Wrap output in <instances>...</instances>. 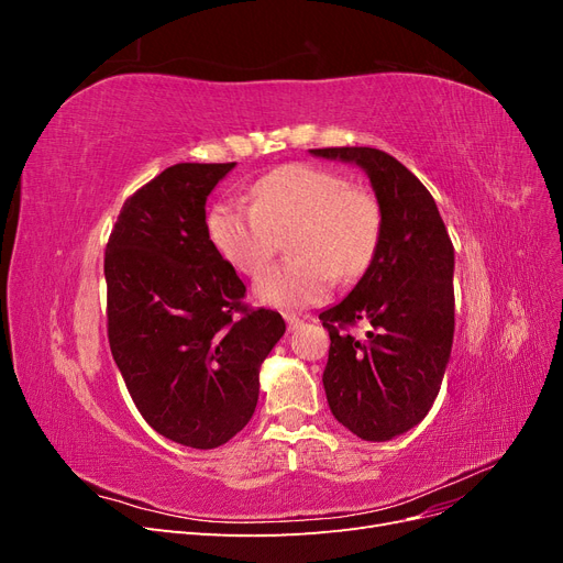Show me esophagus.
Masks as SVG:
<instances>
[{"label":"esophagus","instance_id":"1","mask_svg":"<svg viewBox=\"0 0 563 563\" xmlns=\"http://www.w3.org/2000/svg\"><path fill=\"white\" fill-rule=\"evenodd\" d=\"M284 319H286V323H288V331H296L300 323H302V319L300 317H296V314H284Z\"/></svg>","mask_w":563,"mask_h":563}]
</instances>
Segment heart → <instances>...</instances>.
<instances>
[{"label": "heart", "instance_id": "obj_1", "mask_svg": "<svg viewBox=\"0 0 563 563\" xmlns=\"http://www.w3.org/2000/svg\"><path fill=\"white\" fill-rule=\"evenodd\" d=\"M288 236L294 261L267 269L253 294L282 310L308 308L331 294L338 279L362 277L383 236V209L366 187L314 164H286L251 185V207L220 201L207 218L216 253L246 277L261 275Z\"/></svg>", "mask_w": 563, "mask_h": 563}]
</instances>
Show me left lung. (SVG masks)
<instances>
[{"label":"left lung","mask_w":563,"mask_h":563,"mask_svg":"<svg viewBox=\"0 0 563 563\" xmlns=\"http://www.w3.org/2000/svg\"><path fill=\"white\" fill-rule=\"evenodd\" d=\"M314 157L364 168L383 209L376 258L352 291L319 314L331 335L323 389L331 413L364 441H389L428 416L451 360L453 244L432 195L376 147H323ZM356 320L374 329L360 341Z\"/></svg>","instance_id":"8db88e82"}]
</instances>
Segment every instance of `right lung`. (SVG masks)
Returning <instances> with one entry per match:
<instances>
[{
  "mask_svg": "<svg viewBox=\"0 0 563 563\" xmlns=\"http://www.w3.org/2000/svg\"><path fill=\"white\" fill-rule=\"evenodd\" d=\"M236 164H176L124 201L106 249L108 338L147 424L190 449L251 420L261 364L284 335L207 236V197Z\"/></svg>",
  "mask_w": 563,
  "mask_h": 563,
  "instance_id": "obj_1",
  "label": "right lung"
}]
</instances>
